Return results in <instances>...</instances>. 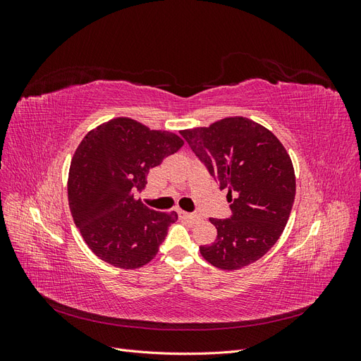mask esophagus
I'll use <instances>...</instances> for the list:
<instances>
[{"label": "esophagus", "instance_id": "esophagus-1", "mask_svg": "<svg viewBox=\"0 0 361 361\" xmlns=\"http://www.w3.org/2000/svg\"><path fill=\"white\" fill-rule=\"evenodd\" d=\"M180 218H183V220H188V221H197L199 220V215L195 214H191V212H183V211H179L178 212Z\"/></svg>", "mask_w": 361, "mask_h": 361}]
</instances>
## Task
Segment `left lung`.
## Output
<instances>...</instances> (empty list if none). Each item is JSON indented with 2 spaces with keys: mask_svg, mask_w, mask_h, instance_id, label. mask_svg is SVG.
Wrapping results in <instances>:
<instances>
[{
  "mask_svg": "<svg viewBox=\"0 0 361 361\" xmlns=\"http://www.w3.org/2000/svg\"><path fill=\"white\" fill-rule=\"evenodd\" d=\"M194 155L227 190L232 215L211 218L216 239L202 256L220 269H239L267 255L285 231L295 200L292 161L279 138L245 117L180 130Z\"/></svg>",
  "mask_w": 361,
  "mask_h": 361,
  "instance_id": "8db88e82",
  "label": "left lung"
}]
</instances>
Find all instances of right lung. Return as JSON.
Masks as SVG:
<instances>
[{
	"mask_svg": "<svg viewBox=\"0 0 361 361\" xmlns=\"http://www.w3.org/2000/svg\"><path fill=\"white\" fill-rule=\"evenodd\" d=\"M183 146L167 130H150L114 118L90 130L71 162L68 195L75 226L106 264L123 269L146 265L158 253L176 212H157L134 199L149 170Z\"/></svg>",
	"mask_w": 361,
	"mask_h": 361,
	"instance_id": "1",
	"label": "right lung"
}]
</instances>
